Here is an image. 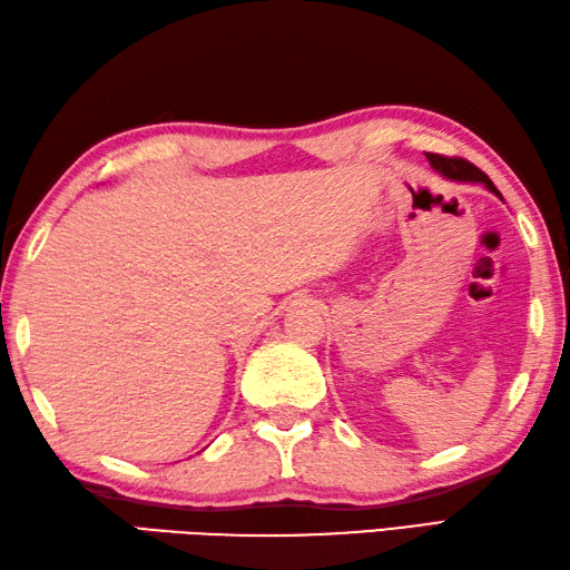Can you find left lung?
Returning a JSON list of instances; mask_svg holds the SVG:
<instances>
[{
    "label": "left lung",
    "instance_id": "1",
    "mask_svg": "<svg viewBox=\"0 0 570 570\" xmlns=\"http://www.w3.org/2000/svg\"><path fill=\"white\" fill-rule=\"evenodd\" d=\"M426 159L431 161L433 169H439L441 174H446L449 179H459V181H481V184L489 186V189H491L493 194H499V189H495L493 181H491L489 177H485V174H483L479 167H473L471 161H465V159H461V157H443V154H426ZM499 196H501V194H499Z\"/></svg>",
    "mask_w": 570,
    "mask_h": 570
}]
</instances>
